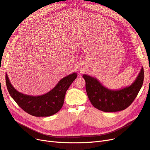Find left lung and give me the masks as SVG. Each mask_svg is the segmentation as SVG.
Instances as JSON below:
<instances>
[{"label": "left lung", "instance_id": "left-lung-1", "mask_svg": "<svg viewBox=\"0 0 150 150\" xmlns=\"http://www.w3.org/2000/svg\"><path fill=\"white\" fill-rule=\"evenodd\" d=\"M85 88L93 107L104 112H112L125 110L134 101L142 88L144 80L142 67L134 82L129 86L119 90L104 87L97 79L85 74Z\"/></svg>", "mask_w": 150, "mask_h": 150}]
</instances>
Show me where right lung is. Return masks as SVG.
<instances>
[{"label": "right lung", "mask_w": 150, "mask_h": 150, "mask_svg": "<svg viewBox=\"0 0 150 150\" xmlns=\"http://www.w3.org/2000/svg\"><path fill=\"white\" fill-rule=\"evenodd\" d=\"M77 77L76 73L59 81L53 89L41 96H33L18 92L12 86L6 73V82L10 96L25 112L36 117L51 116L58 112L63 105L66 92Z\"/></svg>", "instance_id": "1"}]
</instances>
